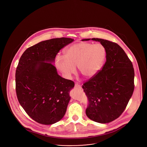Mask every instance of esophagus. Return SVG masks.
I'll use <instances>...</instances> for the list:
<instances>
[{"label":"esophagus","mask_w":147,"mask_h":147,"mask_svg":"<svg viewBox=\"0 0 147 147\" xmlns=\"http://www.w3.org/2000/svg\"><path fill=\"white\" fill-rule=\"evenodd\" d=\"M75 88H78V89H80L81 88V86L79 84H75Z\"/></svg>","instance_id":"obj_1"}]
</instances>
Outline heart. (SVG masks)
Masks as SVG:
<instances>
[{
	"instance_id": "b5f03b06",
	"label": "heart",
	"mask_w": 147,
	"mask_h": 147,
	"mask_svg": "<svg viewBox=\"0 0 147 147\" xmlns=\"http://www.w3.org/2000/svg\"><path fill=\"white\" fill-rule=\"evenodd\" d=\"M64 58H56L57 68L67 78L76 73L78 66L80 73L86 78L95 76L102 68L106 51L100 43L80 42L70 45L65 49Z\"/></svg>"
}]
</instances>
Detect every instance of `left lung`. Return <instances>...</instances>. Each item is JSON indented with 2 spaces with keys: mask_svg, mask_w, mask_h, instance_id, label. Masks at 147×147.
<instances>
[{
  "mask_svg": "<svg viewBox=\"0 0 147 147\" xmlns=\"http://www.w3.org/2000/svg\"><path fill=\"white\" fill-rule=\"evenodd\" d=\"M91 40L104 46L106 61L102 69L82 86L89 101L85 112L91 120L107 123L121 116L132 97L134 71L131 61L119 45L101 38Z\"/></svg>",
  "mask_w": 147,
  "mask_h": 147,
  "instance_id": "obj_1",
  "label": "left lung"
}]
</instances>
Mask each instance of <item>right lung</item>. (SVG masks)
Instances as JSON below:
<instances>
[{
    "label": "right lung",
    "mask_w": 147,
    "mask_h": 147,
    "mask_svg": "<svg viewBox=\"0 0 147 147\" xmlns=\"http://www.w3.org/2000/svg\"><path fill=\"white\" fill-rule=\"evenodd\" d=\"M74 41L56 38L43 41L22 55L15 73L18 101L37 122L52 125L64 116L74 83L58 74L53 63L59 50Z\"/></svg>",
    "instance_id": "1"
}]
</instances>
